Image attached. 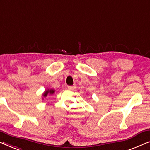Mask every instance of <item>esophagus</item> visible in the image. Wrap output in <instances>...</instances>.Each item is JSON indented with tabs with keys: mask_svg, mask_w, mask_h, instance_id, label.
<instances>
[{
	"mask_svg": "<svg viewBox=\"0 0 150 150\" xmlns=\"http://www.w3.org/2000/svg\"><path fill=\"white\" fill-rule=\"evenodd\" d=\"M68 88L70 90H75L76 88V86H68Z\"/></svg>",
	"mask_w": 150,
	"mask_h": 150,
	"instance_id": "1",
	"label": "esophagus"
}]
</instances>
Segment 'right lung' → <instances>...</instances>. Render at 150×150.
<instances>
[{
  "label": "right lung",
  "mask_w": 150,
  "mask_h": 150,
  "mask_svg": "<svg viewBox=\"0 0 150 150\" xmlns=\"http://www.w3.org/2000/svg\"><path fill=\"white\" fill-rule=\"evenodd\" d=\"M54 92H55V90H52V89L50 90V89H48V90H45V91L44 92V93L43 94V96L44 97H46V96H47V94H53Z\"/></svg>",
  "instance_id": "obj_1"
}]
</instances>
